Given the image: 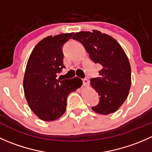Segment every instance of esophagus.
Wrapping results in <instances>:
<instances>
[{
  "label": "esophagus",
  "mask_w": 152,
  "mask_h": 152,
  "mask_svg": "<svg viewBox=\"0 0 152 152\" xmlns=\"http://www.w3.org/2000/svg\"><path fill=\"white\" fill-rule=\"evenodd\" d=\"M83 85L84 86H88L89 85V81L87 79H83Z\"/></svg>",
  "instance_id": "esophagus-1"
}]
</instances>
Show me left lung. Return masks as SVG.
<instances>
[{"label":"left lung","instance_id":"left-lung-1","mask_svg":"<svg viewBox=\"0 0 152 152\" xmlns=\"http://www.w3.org/2000/svg\"><path fill=\"white\" fill-rule=\"evenodd\" d=\"M73 39L84 45L93 62L102 65L100 76L90 80L100 96L99 104L92 109L102 115L115 113L125 102L131 87V67L124 49L113 37L97 30L77 32Z\"/></svg>","mask_w":152,"mask_h":152}]
</instances>
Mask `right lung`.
<instances>
[{"label": "right lung", "mask_w": 152, "mask_h": 152, "mask_svg": "<svg viewBox=\"0 0 152 152\" xmlns=\"http://www.w3.org/2000/svg\"><path fill=\"white\" fill-rule=\"evenodd\" d=\"M74 33L48 36L34 48L23 78V89L31 110L39 119L53 121L66 110L67 98L82 85L78 77L56 79L63 65L62 45Z\"/></svg>", "instance_id": "1"}]
</instances>
